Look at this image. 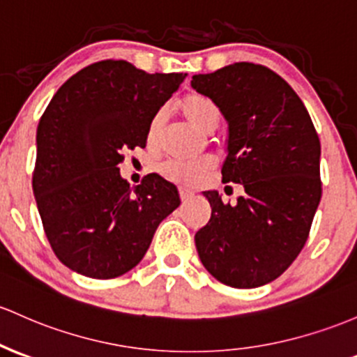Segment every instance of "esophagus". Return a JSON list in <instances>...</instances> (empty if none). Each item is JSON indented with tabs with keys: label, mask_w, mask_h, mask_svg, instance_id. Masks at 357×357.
Instances as JSON below:
<instances>
[{
	"label": "esophagus",
	"mask_w": 357,
	"mask_h": 357,
	"mask_svg": "<svg viewBox=\"0 0 357 357\" xmlns=\"http://www.w3.org/2000/svg\"><path fill=\"white\" fill-rule=\"evenodd\" d=\"M193 195V191L188 190V188H179V198L181 199H188Z\"/></svg>",
	"instance_id": "34e87169"
}]
</instances>
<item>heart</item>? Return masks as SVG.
Listing matches in <instances>:
<instances>
[{"mask_svg":"<svg viewBox=\"0 0 357 357\" xmlns=\"http://www.w3.org/2000/svg\"><path fill=\"white\" fill-rule=\"evenodd\" d=\"M183 113L188 116V120L193 125H197L199 130L203 132H213L220 123V109L217 103L211 101L210 98L203 95H188L183 98L181 103ZM164 115L162 112L155 113L154 119L151 120L149 125V142L155 139L159 134L160 127H162ZM215 160L205 155L199 159H167L159 166V171L166 176L167 179L174 183H181V185H198L205 179V176L213 169Z\"/></svg>","mask_w":357,"mask_h":357,"instance_id":"obj_1","label":"heart"}]
</instances>
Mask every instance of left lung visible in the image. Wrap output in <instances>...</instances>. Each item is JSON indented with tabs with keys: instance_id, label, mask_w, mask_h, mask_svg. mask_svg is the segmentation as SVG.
I'll return each instance as SVG.
<instances>
[{
	"instance_id": "left-lung-1",
	"label": "left lung",
	"mask_w": 357,
	"mask_h": 357,
	"mask_svg": "<svg viewBox=\"0 0 357 357\" xmlns=\"http://www.w3.org/2000/svg\"><path fill=\"white\" fill-rule=\"evenodd\" d=\"M191 86L229 123L222 181L245 191L236 205L203 191L211 217L195 236L198 256L227 287H262L287 271L310 234L322 197L319 135L291 86L264 66L236 62L197 74Z\"/></svg>"
}]
</instances>
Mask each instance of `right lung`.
Masks as SVG:
<instances>
[{"label":"right lung","instance_id":"add662e5","mask_svg":"<svg viewBox=\"0 0 357 357\" xmlns=\"http://www.w3.org/2000/svg\"><path fill=\"white\" fill-rule=\"evenodd\" d=\"M185 77L100 61L70 76L45 108L32 186L50 248L73 271L95 280L130 271L181 203L159 174L132 188L119 164L121 151L146 147L151 120Z\"/></svg>","mask_w":357,"mask_h":357}]
</instances>
